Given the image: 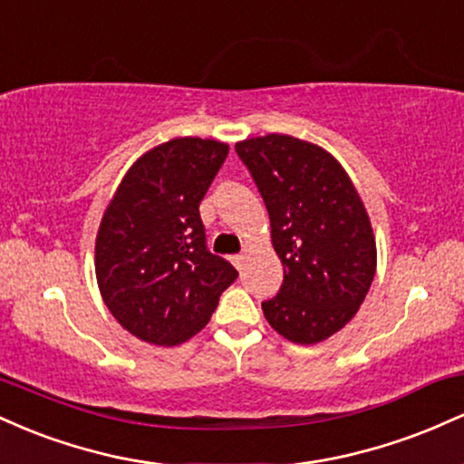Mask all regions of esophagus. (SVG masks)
Wrapping results in <instances>:
<instances>
[{
    "instance_id": "1",
    "label": "esophagus",
    "mask_w": 464,
    "mask_h": 464,
    "mask_svg": "<svg viewBox=\"0 0 464 464\" xmlns=\"http://www.w3.org/2000/svg\"><path fill=\"white\" fill-rule=\"evenodd\" d=\"M244 259H246V255H244V253H237V255H233L231 262H233V266H236L237 270H242V268H244Z\"/></svg>"
}]
</instances>
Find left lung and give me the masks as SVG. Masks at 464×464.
I'll use <instances>...</instances> for the list:
<instances>
[{
    "label": "left lung",
    "mask_w": 464,
    "mask_h": 464,
    "mask_svg": "<svg viewBox=\"0 0 464 464\" xmlns=\"http://www.w3.org/2000/svg\"><path fill=\"white\" fill-rule=\"evenodd\" d=\"M262 194L284 284L262 303L266 321L296 344L340 332L375 276V239L358 191L329 152L290 135L239 141Z\"/></svg>",
    "instance_id": "obj_1"
}]
</instances>
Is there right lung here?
<instances>
[{"mask_svg": "<svg viewBox=\"0 0 464 464\" xmlns=\"http://www.w3.org/2000/svg\"><path fill=\"white\" fill-rule=\"evenodd\" d=\"M227 143L180 137L129 169L100 225L95 275L117 323L150 344L198 334L237 270L207 248L200 200Z\"/></svg>", "mask_w": 464, "mask_h": 464, "instance_id": "add662e5", "label": "right lung"}]
</instances>
